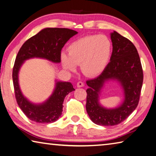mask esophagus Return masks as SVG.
Segmentation results:
<instances>
[{
	"label": "esophagus",
	"mask_w": 156,
	"mask_h": 156,
	"mask_svg": "<svg viewBox=\"0 0 156 156\" xmlns=\"http://www.w3.org/2000/svg\"><path fill=\"white\" fill-rule=\"evenodd\" d=\"M83 86H84V83L83 82H81V81L77 83V87H83Z\"/></svg>",
	"instance_id": "1"
}]
</instances>
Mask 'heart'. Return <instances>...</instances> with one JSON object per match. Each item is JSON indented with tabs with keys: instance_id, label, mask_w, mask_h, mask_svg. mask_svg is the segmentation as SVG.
I'll use <instances>...</instances> for the list:
<instances>
[{
	"instance_id": "heart-1",
	"label": "heart",
	"mask_w": 156,
	"mask_h": 156,
	"mask_svg": "<svg viewBox=\"0 0 156 156\" xmlns=\"http://www.w3.org/2000/svg\"><path fill=\"white\" fill-rule=\"evenodd\" d=\"M67 55L62 53L61 64L71 72L80 65L84 75L94 77L105 70L112 53V42L105 34L86 36L71 43L67 48Z\"/></svg>"
}]
</instances>
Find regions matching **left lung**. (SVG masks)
Wrapping results in <instances>:
<instances>
[{"instance_id":"left-lung-1","label":"left lung","mask_w":156,"mask_h":156,"mask_svg":"<svg viewBox=\"0 0 156 156\" xmlns=\"http://www.w3.org/2000/svg\"><path fill=\"white\" fill-rule=\"evenodd\" d=\"M112 53L110 62L101 75L89 80L87 85L86 110L89 117L97 125L112 126L126 119L137 108L143 83V71L137 49L127 38L114 31L110 33ZM110 80L120 83L125 98L115 108L103 107L99 96L105 83Z\"/></svg>"}]
</instances>
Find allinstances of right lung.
I'll return each instance as SVG.
<instances>
[{"label": "right lung", "mask_w": 156, "mask_h": 156, "mask_svg": "<svg viewBox=\"0 0 156 156\" xmlns=\"http://www.w3.org/2000/svg\"><path fill=\"white\" fill-rule=\"evenodd\" d=\"M77 33L68 28H44L28 39L17 54L12 72L14 92L19 108L31 121L41 123L55 122L62 115L65 96L75 89L71 83L56 80L55 89L48 99L41 103H32L23 96L19 86V73L21 66L26 60L35 58L60 63L62 48Z\"/></svg>", "instance_id": "add662e5"}]
</instances>
